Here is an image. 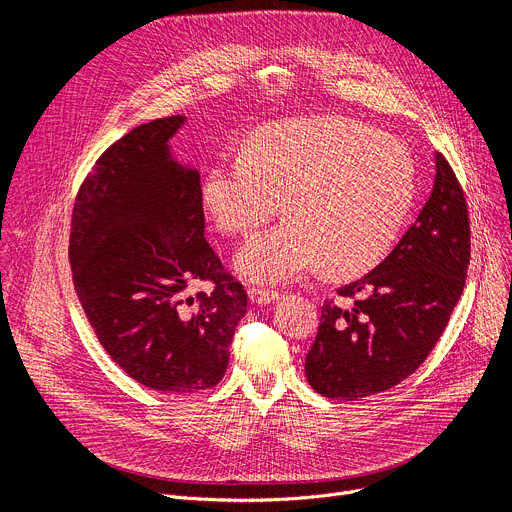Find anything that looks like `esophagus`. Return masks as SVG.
I'll use <instances>...</instances> for the list:
<instances>
[{
  "label": "esophagus",
  "mask_w": 512,
  "mask_h": 512,
  "mask_svg": "<svg viewBox=\"0 0 512 512\" xmlns=\"http://www.w3.org/2000/svg\"><path fill=\"white\" fill-rule=\"evenodd\" d=\"M249 298H251V302H253V304H261V306H265V304H273V302L279 298V294H277V291H269V289L253 287V289H249Z\"/></svg>",
  "instance_id": "esophagus-1"
}]
</instances>
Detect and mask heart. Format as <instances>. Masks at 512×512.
<instances>
[{
	"mask_svg": "<svg viewBox=\"0 0 512 512\" xmlns=\"http://www.w3.org/2000/svg\"><path fill=\"white\" fill-rule=\"evenodd\" d=\"M415 198V162L405 145L336 117L261 127L241 156L216 162L202 204L216 229L251 237L279 212L287 221L237 257L259 283H281L324 267L360 275L391 249Z\"/></svg>",
	"mask_w": 512,
	"mask_h": 512,
	"instance_id": "1",
	"label": "heart"
}]
</instances>
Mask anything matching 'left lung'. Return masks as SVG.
Wrapping results in <instances>:
<instances>
[{
  "label": "left lung",
  "mask_w": 512,
  "mask_h": 512,
  "mask_svg": "<svg viewBox=\"0 0 512 512\" xmlns=\"http://www.w3.org/2000/svg\"><path fill=\"white\" fill-rule=\"evenodd\" d=\"M470 265L464 190L435 154L431 196L397 247L371 273L324 302L306 377L330 399L358 401L405 381L440 340Z\"/></svg>",
  "instance_id": "obj_1"
}]
</instances>
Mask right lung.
I'll use <instances>...</instances> for the list:
<instances>
[{"label":"right lung","mask_w":512,"mask_h":512,"mask_svg":"<svg viewBox=\"0 0 512 512\" xmlns=\"http://www.w3.org/2000/svg\"><path fill=\"white\" fill-rule=\"evenodd\" d=\"M186 117L137 125L95 162L72 210L68 259L99 342L137 383L198 393L227 373L243 285L204 239L200 174L170 152ZM210 280V295L189 289Z\"/></svg>","instance_id":"right-lung-1"}]
</instances>
